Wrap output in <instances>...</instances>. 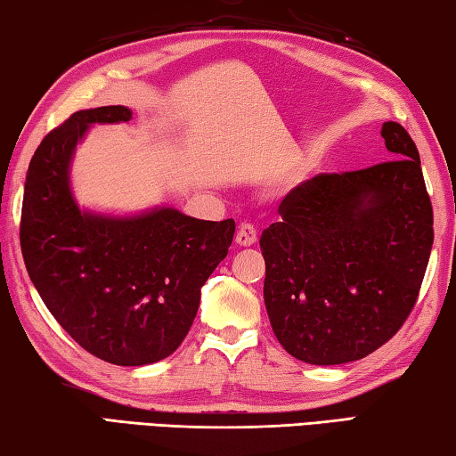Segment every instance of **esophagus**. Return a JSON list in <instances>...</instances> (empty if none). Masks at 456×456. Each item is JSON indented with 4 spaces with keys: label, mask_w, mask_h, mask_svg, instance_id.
Returning <instances> with one entry per match:
<instances>
[{
    "label": "esophagus",
    "mask_w": 456,
    "mask_h": 456,
    "mask_svg": "<svg viewBox=\"0 0 456 456\" xmlns=\"http://www.w3.org/2000/svg\"><path fill=\"white\" fill-rule=\"evenodd\" d=\"M256 241H257V229L253 227L251 223H241V225L237 227L235 243L239 247H251Z\"/></svg>",
    "instance_id": "obj_1"
}]
</instances>
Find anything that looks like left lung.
I'll list each match as a JSON object with an SVG mask.
<instances>
[{
	"label": "left lung",
	"mask_w": 456,
	"mask_h": 456,
	"mask_svg": "<svg viewBox=\"0 0 456 456\" xmlns=\"http://www.w3.org/2000/svg\"><path fill=\"white\" fill-rule=\"evenodd\" d=\"M380 134L388 163L302 183L259 239L273 334L307 364L368 356L419 297L435 239L432 205L411 134L398 122H384Z\"/></svg>",
	"instance_id": "8db88e82"
}]
</instances>
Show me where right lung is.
<instances>
[{
    "mask_svg": "<svg viewBox=\"0 0 456 456\" xmlns=\"http://www.w3.org/2000/svg\"><path fill=\"white\" fill-rule=\"evenodd\" d=\"M126 106L72 114L34 152L21 207L26 269L58 323L96 358L144 366L179 348L200 288L233 241L235 221H203L175 207L136 215L80 209L70 168L92 125L128 122Z\"/></svg>",
    "mask_w": 456,
    "mask_h": 456,
    "instance_id": "obj_1",
    "label": "right lung"
}]
</instances>
